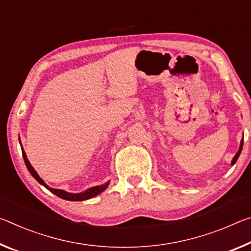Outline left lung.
Here are the masks:
<instances>
[{"mask_svg": "<svg viewBox=\"0 0 251 251\" xmlns=\"http://www.w3.org/2000/svg\"><path fill=\"white\" fill-rule=\"evenodd\" d=\"M242 146H244V137H242V140H241V142H240V147H239V150H238V152L236 153V155H234L233 158H232V161H231V165H233L234 163L237 162L238 157H239V155H240L241 151H242Z\"/></svg>", "mask_w": 251, "mask_h": 251, "instance_id": "left-lung-1", "label": "left lung"}]
</instances>
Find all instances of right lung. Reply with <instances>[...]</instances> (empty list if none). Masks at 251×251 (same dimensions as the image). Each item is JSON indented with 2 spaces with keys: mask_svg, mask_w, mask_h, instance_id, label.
Listing matches in <instances>:
<instances>
[{
  "mask_svg": "<svg viewBox=\"0 0 251 251\" xmlns=\"http://www.w3.org/2000/svg\"><path fill=\"white\" fill-rule=\"evenodd\" d=\"M20 144H21V141H20ZM21 149H22V155H23V160H25V163L26 165V169L29 170V172L31 173V176H32L35 180H37L40 184L45 186L46 189H48L50 191V192H52L55 196L61 198V199H65V200H68V201H83V200H88V199H91L94 197L98 196L99 193H101L102 191H105L107 189V186L109 185V181L104 183V184L101 185H97V186H93V188H89L87 189L86 191H82L80 193H70V192H67V191H63L60 189H52L50 188L49 185L46 184V182L42 180L41 177L39 176V174L37 173V171L33 169V166L30 164L29 160H27L26 157V154L25 152V150H23V147L21 145Z\"/></svg>",
  "mask_w": 251,
  "mask_h": 251,
  "instance_id": "add662e5",
  "label": "right lung"
}]
</instances>
